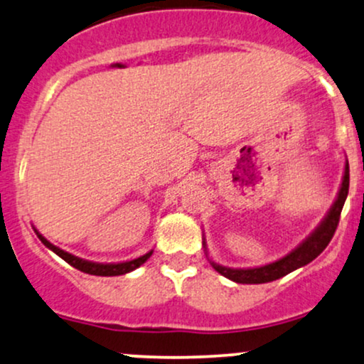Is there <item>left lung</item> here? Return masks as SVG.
Listing matches in <instances>:
<instances>
[{
    "label": "left lung",
    "instance_id": "left-lung-1",
    "mask_svg": "<svg viewBox=\"0 0 364 364\" xmlns=\"http://www.w3.org/2000/svg\"><path fill=\"white\" fill-rule=\"evenodd\" d=\"M349 192V164L346 160L344 165V175L343 182H341L339 192H337V198L332 204L331 209L327 211V215L323 216V220L320 221L317 228L311 232L309 237L303 240L296 249H293L289 254H286L284 257L274 260V262H269L266 266L259 267H247V269H235V267H226L216 264L215 260L209 259L211 266L215 267V271L220 272L221 276L228 277L233 283L240 284H262V283H271V281L279 279L289 272L296 271L306 264H310L315 257H318L322 254L323 249L328 245V242L334 237L337 225H339V216L341 211H343V206L346 203V198H348ZM204 250H206L208 255V247L206 240L203 242Z\"/></svg>",
    "mask_w": 364,
    "mask_h": 364
}]
</instances>
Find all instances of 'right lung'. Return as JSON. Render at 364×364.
Wrapping results in <instances>:
<instances>
[{
  "mask_svg": "<svg viewBox=\"0 0 364 364\" xmlns=\"http://www.w3.org/2000/svg\"><path fill=\"white\" fill-rule=\"evenodd\" d=\"M36 230V228H33ZM37 237L38 240H41L44 245L47 247L49 250H53L55 255H59L63 260H66L70 266H73L75 269H78L81 272H87V274H92V276H121V274H127V272L134 271V269H138L141 264H144L146 260L151 257L153 250H149L148 254L141 255L138 259H132V260H126V262H112V264H102V262H92V260H85V259H80L76 257V255L70 254V252H64L63 249H59V247H55L47 240L46 237H42L41 233L37 232Z\"/></svg>",
  "mask_w": 364,
  "mask_h": 364,
  "instance_id": "1",
  "label": "right lung"
}]
</instances>
